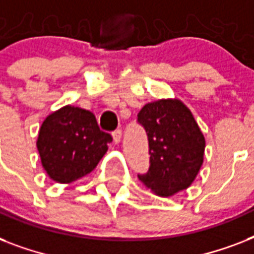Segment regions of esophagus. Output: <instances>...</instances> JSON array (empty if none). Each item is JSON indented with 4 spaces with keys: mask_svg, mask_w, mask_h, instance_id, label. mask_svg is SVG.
<instances>
[{
    "mask_svg": "<svg viewBox=\"0 0 254 254\" xmlns=\"http://www.w3.org/2000/svg\"><path fill=\"white\" fill-rule=\"evenodd\" d=\"M113 142L115 143H120L121 142V137H123V131L121 130H116L113 131Z\"/></svg>",
    "mask_w": 254,
    "mask_h": 254,
    "instance_id": "esophagus-1",
    "label": "esophagus"
}]
</instances>
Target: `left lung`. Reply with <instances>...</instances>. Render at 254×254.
<instances>
[{
	"label": "left lung",
	"mask_w": 254,
	"mask_h": 254,
	"mask_svg": "<svg viewBox=\"0 0 254 254\" xmlns=\"http://www.w3.org/2000/svg\"><path fill=\"white\" fill-rule=\"evenodd\" d=\"M138 123L149 139L150 167L138 175L142 185L161 197L189 189L200 171L205 138L192 113L179 99L147 103Z\"/></svg>",
	"instance_id": "obj_1"
}]
</instances>
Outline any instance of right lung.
<instances>
[{
	"instance_id": "1",
	"label": "right lung",
	"mask_w": 254,
	"mask_h": 254,
	"mask_svg": "<svg viewBox=\"0 0 254 254\" xmlns=\"http://www.w3.org/2000/svg\"><path fill=\"white\" fill-rule=\"evenodd\" d=\"M112 142L100 130L95 115L65 105L45 119L38 133L37 147L46 173L58 183H72L97 166Z\"/></svg>"
}]
</instances>
